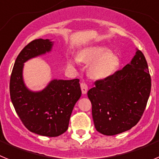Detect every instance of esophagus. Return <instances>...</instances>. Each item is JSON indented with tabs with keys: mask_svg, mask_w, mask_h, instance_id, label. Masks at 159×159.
I'll list each match as a JSON object with an SVG mask.
<instances>
[{
	"mask_svg": "<svg viewBox=\"0 0 159 159\" xmlns=\"http://www.w3.org/2000/svg\"><path fill=\"white\" fill-rule=\"evenodd\" d=\"M80 88H81V91H82V93L84 94V95H85V94L88 92V85H87L85 83H81Z\"/></svg>",
	"mask_w": 159,
	"mask_h": 159,
	"instance_id": "34e87169",
	"label": "esophagus"
}]
</instances>
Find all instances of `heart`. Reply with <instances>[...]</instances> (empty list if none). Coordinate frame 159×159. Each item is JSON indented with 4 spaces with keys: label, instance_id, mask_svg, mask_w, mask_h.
<instances>
[{
    "label": "heart",
    "instance_id": "b5f03b06",
    "mask_svg": "<svg viewBox=\"0 0 159 159\" xmlns=\"http://www.w3.org/2000/svg\"><path fill=\"white\" fill-rule=\"evenodd\" d=\"M79 61L92 64L89 67V75L95 80H102L112 75L119 64V58L116 55L101 46H90L82 49L77 55V59L67 58V64L69 67H74Z\"/></svg>",
    "mask_w": 159,
    "mask_h": 159
}]
</instances>
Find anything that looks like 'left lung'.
Here are the masks:
<instances>
[{"instance_id": "8db88e82", "label": "left lung", "mask_w": 159, "mask_h": 159, "mask_svg": "<svg viewBox=\"0 0 159 159\" xmlns=\"http://www.w3.org/2000/svg\"><path fill=\"white\" fill-rule=\"evenodd\" d=\"M88 91L97 131L115 135L135 126L145 111L151 80L144 55L136 50L131 61Z\"/></svg>"}]
</instances>
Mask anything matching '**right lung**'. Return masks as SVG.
<instances>
[{"instance_id":"obj_1","label":"right lung","mask_w":159,"mask_h":159,"mask_svg":"<svg viewBox=\"0 0 159 159\" xmlns=\"http://www.w3.org/2000/svg\"><path fill=\"white\" fill-rule=\"evenodd\" d=\"M53 42L37 39L25 46L14 64L10 78V97L25 127L32 133L57 137L68 128L73 107L81 96L80 80H52L41 91L33 92L23 79L24 64L52 51Z\"/></svg>"}]
</instances>
